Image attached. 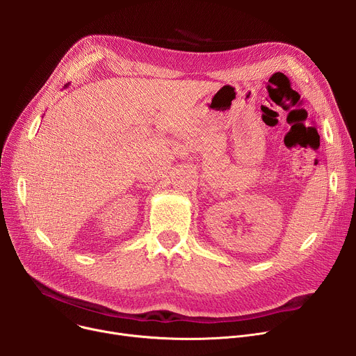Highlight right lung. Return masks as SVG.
Listing matches in <instances>:
<instances>
[{"mask_svg":"<svg viewBox=\"0 0 356 356\" xmlns=\"http://www.w3.org/2000/svg\"><path fill=\"white\" fill-rule=\"evenodd\" d=\"M67 86H69V83H67V85H65V88H67Z\"/></svg>","mask_w":356,"mask_h":356,"instance_id":"1","label":"right lung"}]
</instances>
